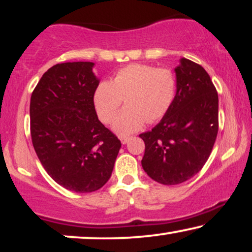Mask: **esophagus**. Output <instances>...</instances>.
<instances>
[{
    "label": "esophagus",
    "instance_id": "34e87169",
    "mask_svg": "<svg viewBox=\"0 0 252 252\" xmlns=\"http://www.w3.org/2000/svg\"><path fill=\"white\" fill-rule=\"evenodd\" d=\"M130 139H132V136H120V141L123 144H126Z\"/></svg>",
    "mask_w": 252,
    "mask_h": 252
}]
</instances>
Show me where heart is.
Returning <instances> with one entry per match:
<instances>
[{
  "label": "heart",
  "instance_id": "1",
  "mask_svg": "<svg viewBox=\"0 0 252 252\" xmlns=\"http://www.w3.org/2000/svg\"><path fill=\"white\" fill-rule=\"evenodd\" d=\"M177 77L166 67L132 64L117 72L111 81H103L94 94L97 115L103 123L115 118L122 102L126 106L113 124L119 134L135 132L144 123H155L170 110L177 94Z\"/></svg>",
  "mask_w": 252,
  "mask_h": 252
}]
</instances>
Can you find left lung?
<instances>
[{"mask_svg": "<svg viewBox=\"0 0 252 252\" xmlns=\"http://www.w3.org/2000/svg\"><path fill=\"white\" fill-rule=\"evenodd\" d=\"M177 94L170 110L149 132L140 134L141 164L153 180L173 186L197 174L218 134V93L199 64L181 58L175 67Z\"/></svg>", "mask_w": 252, "mask_h": 252, "instance_id": "left-lung-1", "label": "left lung"}]
</instances>
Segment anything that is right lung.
<instances>
[{
    "label": "right lung",
    "mask_w": 252,
    "mask_h": 252,
    "mask_svg": "<svg viewBox=\"0 0 252 252\" xmlns=\"http://www.w3.org/2000/svg\"><path fill=\"white\" fill-rule=\"evenodd\" d=\"M92 62L56 64L31 96V136L47 173L75 192L102 188L111 177L120 140L98 120L94 94L99 80Z\"/></svg>",
    "instance_id": "add662e5"
}]
</instances>
